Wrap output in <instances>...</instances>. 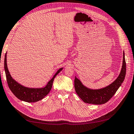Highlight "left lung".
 I'll return each mask as SVG.
<instances>
[{
  "label": "left lung",
  "instance_id": "1",
  "mask_svg": "<svg viewBox=\"0 0 134 134\" xmlns=\"http://www.w3.org/2000/svg\"><path fill=\"white\" fill-rule=\"evenodd\" d=\"M126 74V62L125 54L123 53L122 66L120 74L111 84L100 89H91L86 87L81 81L75 76V89L81 99L86 103L93 104H103L107 103L117 92L125 79Z\"/></svg>",
  "mask_w": 134,
  "mask_h": 134
}]
</instances>
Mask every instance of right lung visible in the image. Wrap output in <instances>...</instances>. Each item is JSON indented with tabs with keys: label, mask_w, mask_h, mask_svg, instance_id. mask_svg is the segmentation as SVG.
<instances>
[{
	"label": "right lung",
	"mask_w": 134,
	"mask_h": 134,
	"mask_svg": "<svg viewBox=\"0 0 134 134\" xmlns=\"http://www.w3.org/2000/svg\"><path fill=\"white\" fill-rule=\"evenodd\" d=\"M7 53L4 57V71L6 74L7 82L10 89L14 95L19 99L28 103L37 102L42 100L49 93L52 86L53 81L55 76L63 69V68H60L54 75L52 79L48 82L44 87L41 88H29L25 87L17 82L13 79L7 68Z\"/></svg>",
	"instance_id": "right-lung-1"
}]
</instances>
